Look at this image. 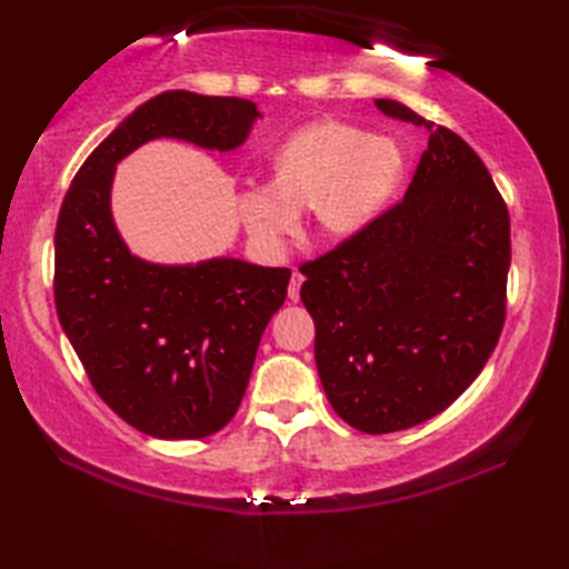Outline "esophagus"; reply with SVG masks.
Here are the masks:
<instances>
[{"instance_id":"obj_1","label":"esophagus","mask_w":569,"mask_h":569,"mask_svg":"<svg viewBox=\"0 0 569 569\" xmlns=\"http://www.w3.org/2000/svg\"><path fill=\"white\" fill-rule=\"evenodd\" d=\"M300 283H303V273L293 271L291 283H288V298H291L293 303H298V300H300Z\"/></svg>"}]
</instances>
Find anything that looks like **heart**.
<instances>
[{"instance_id": "b5f03b06", "label": "heart", "mask_w": 569, "mask_h": 569, "mask_svg": "<svg viewBox=\"0 0 569 569\" xmlns=\"http://www.w3.org/2000/svg\"><path fill=\"white\" fill-rule=\"evenodd\" d=\"M271 183L237 192V212L249 237L281 251L300 222V208L325 239L359 232L403 176V151L393 139L355 124L322 119L293 131L269 156Z\"/></svg>"}]
</instances>
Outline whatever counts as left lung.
I'll list each match as a JSON object with an SVG mask.
<instances>
[{"instance_id":"1","label":"left lung","mask_w":569,"mask_h":569,"mask_svg":"<svg viewBox=\"0 0 569 569\" xmlns=\"http://www.w3.org/2000/svg\"><path fill=\"white\" fill-rule=\"evenodd\" d=\"M386 117L430 131L406 196L300 266L316 365L349 426L383 435L435 418L479 377L506 318L511 222L469 143L396 100Z\"/></svg>"}]
</instances>
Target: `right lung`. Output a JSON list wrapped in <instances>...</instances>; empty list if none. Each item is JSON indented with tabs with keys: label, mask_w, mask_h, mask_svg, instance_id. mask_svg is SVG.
I'll return each instance as SVG.
<instances>
[{
	"label": "right lung",
	"mask_w": 569,
	"mask_h": 569,
	"mask_svg": "<svg viewBox=\"0 0 569 569\" xmlns=\"http://www.w3.org/2000/svg\"><path fill=\"white\" fill-rule=\"evenodd\" d=\"M261 117L239 98L168 90L137 107L76 173L56 224L58 320L102 401L161 440H200L234 418L291 269L217 257L151 263L112 217L117 163L153 139L234 151Z\"/></svg>",
	"instance_id": "1"
}]
</instances>
